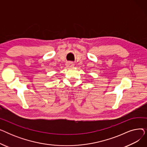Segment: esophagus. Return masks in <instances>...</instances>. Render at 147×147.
<instances>
[{"label":"esophagus","mask_w":147,"mask_h":147,"mask_svg":"<svg viewBox=\"0 0 147 147\" xmlns=\"http://www.w3.org/2000/svg\"><path fill=\"white\" fill-rule=\"evenodd\" d=\"M66 66L67 68H71L74 66V64L73 63H71V62H68L66 64Z\"/></svg>","instance_id":"obj_1"}]
</instances>
